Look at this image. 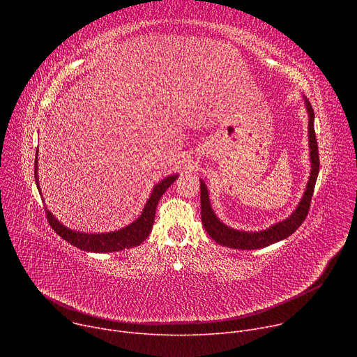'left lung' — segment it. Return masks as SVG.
Returning <instances> with one entry per match:
<instances>
[{"label":"left lung","mask_w":357,"mask_h":357,"mask_svg":"<svg viewBox=\"0 0 357 357\" xmlns=\"http://www.w3.org/2000/svg\"><path fill=\"white\" fill-rule=\"evenodd\" d=\"M307 101V109L310 114V148H311V164H312V171L310 176V182L307 186V190H305L298 208L295 212L285 220L271 226L270 229L264 231H254V233H247V231H240L227 227L223 225L215 215V212L211 208L209 203V195L206 185L200 181V215H202V225L205 227V230L209 233V236L219 244L230 247V248H238V250H254V248H263L267 247L273 243H277L282 238H287L291 236L301 225L302 222L307 219L310 206H311V200L317 183V178L319 174V152H318V142L315 137V127H314V109L310 105V101Z\"/></svg>","instance_id":"left-lung-1"}]
</instances>
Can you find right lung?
Masks as SVG:
<instances>
[{
	"label": "right lung",
	"mask_w": 357,
	"mask_h": 357,
	"mask_svg": "<svg viewBox=\"0 0 357 357\" xmlns=\"http://www.w3.org/2000/svg\"><path fill=\"white\" fill-rule=\"evenodd\" d=\"M36 171H38V151H36V160H35V182H36V186L39 188ZM176 178H178L176 175H171V176H167L164 181H161L158 185H155L141 216L127 227L113 233L87 234V233L73 231L65 227L63 225H61L47 209H45L46 219L50 227H52L63 240H66L68 243H70L72 245L80 250L93 251V252H113V251H121L124 248L135 247L149 236L152 230V225H154L155 209H157L158 202L161 196L165 193V190L175 182Z\"/></svg>",
	"instance_id": "add662e5"
}]
</instances>
